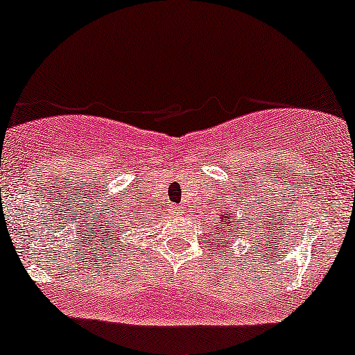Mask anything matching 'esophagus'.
Here are the masks:
<instances>
[{
    "label": "esophagus",
    "instance_id": "esophagus-1",
    "mask_svg": "<svg viewBox=\"0 0 355 355\" xmlns=\"http://www.w3.org/2000/svg\"><path fill=\"white\" fill-rule=\"evenodd\" d=\"M169 211H171V214H174V216H178V214H181V207H179V205H173Z\"/></svg>",
    "mask_w": 355,
    "mask_h": 355
}]
</instances>
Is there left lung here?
Segmentation results:
<instances>
[{
	"instance_id": "left-lung-1",
	"label": "left lung",
	"mask_w": 355,
	"mask_h": 355,
	"mask_svg": "<svg viewBox=\"0 0 355 355\" xmlns=\"http://www.w3.org/2000/svg\"><path fill=\"white\" fill-rule=\"evenodd\" d=\"M227 222H229V214H227V216H225V217H222V224H227ZM218 224H220V222H218ZM222 229H225V232H227V230H229V229H227V225H224V227H222Z\"/></svg>"
}]
</instances>
